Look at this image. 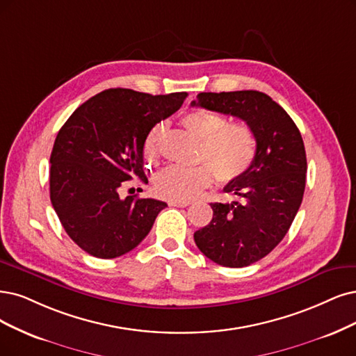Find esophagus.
<instances>
[{
	"instance_id": "obj_1",
	"label": "esophagus",
	"mask_w": 356,
	"mask_h": 356,
	"mask_svg": "<svg viewBox=\"0 0 356 356\" xmlns=\"http://www.w3.org/2000/svg\"><path fill=\"white\" fill-rule=\"evenodd\" d=\"M191 201H168V205L171 207H188Z\"/></svg>"
}]
</instances>
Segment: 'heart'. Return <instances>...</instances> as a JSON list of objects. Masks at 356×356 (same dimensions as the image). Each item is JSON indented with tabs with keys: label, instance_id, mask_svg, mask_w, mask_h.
<instances>
[{
	"label": "heart",
	"instance_id": "1",
	"mask_svg": "<svg viewBox=\"0 0 356 356\" xmlns=\"http://www.w3.org/2000/svg\"><path fill=\"white\" fill-rule=\"evenodd\" d=\"M181 123L201 145V160L213 165L221 180H234L243 176L252 165L257 140L252 129L245 122L226 123L220 114L207 110H193L181 118ZM160 130L154 129L145 140V155L155 161L158 155ZM211 165L198 167L171 165L155 179V191L165 200L189 201L214 181Z\"/></svg>",
	"mask_w": 356,
	"mask_h": 356
}]
</instances>
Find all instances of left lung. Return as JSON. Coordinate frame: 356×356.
I'll list each match as a JSON object with an SVG mask.
<instances>
[{"mask_svg":"<svg viewBox=\"0 0 356 356\" xmlns=\"http://www.w3.org/2000/svg\"><path fill=\"white\" fill-rule=\"evenodd\" d=\"M191 105L239 117L255 135L252 165L225 186L236 200L211 204L213 220L193 234L200 251L218 266H251L282 242L302 204L304 140L291 115L258 90L201 92Z\"/></svg>","mask_w":356,"mask_h":356,"instance_id":"8db88e82","label":"left lung"}]
</instances>
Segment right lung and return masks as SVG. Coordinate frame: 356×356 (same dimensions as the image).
I'll use <instances>...</instances> for the list:
<instances>
[{"label": "right lung", "instance_id": "add662e5", "mask_svg": "<svg viewBox=\"0 0 356 356\" xmlns=\"http://www.w3.org/2000/svg\"><path fill=\"white\" fill-rule=\"evenodd\" d=\"M186 97L107 89L83 102L60 129L49 158V198L65 233L89 255L127 254L167 207L136 195L122 200L120 189L131 179L148 183L145 140Z\"/></svg>", "mask_w": 356, "mask_h": 356}]
</instances>
